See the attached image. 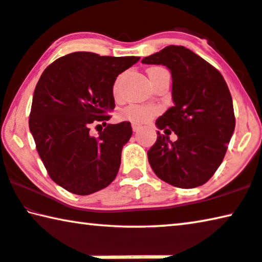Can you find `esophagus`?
Here are the masks:
<instances>
[{"mask_svg":"<svg viewBox=\"0 0 262 262\" xmlns=\"http://www.w3.org/2000/svg\"><path fill=\"white\" fill-rule=\"evenodd\" d=\"M140 127H142V126L138 125V124H136V123H132V130H134L135 132H136V131H138Z\"/></svg>","mask_w":262,"mask_h":262,"instance_id":"34e87169","label":"esophagus"}]
</instances>
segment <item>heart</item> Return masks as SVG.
Instances as JSON below:
<instances>
[{
	"instance_id": "b5f03b06",
	"label": "heart",
	"mask_w": 262,
	"mask_h": 262,
	"mask_svg": "<svg viewBox=\"0 0 262 262\" xmlns=\"http://www.w3.org/2000/svg\"><path fill=\"white\" fill-rule=\"evenodd\" d=\"M158 112L157 107L132 104L123 108L122 117L134 123H146Z\"/></svg>"
}]
</instances>
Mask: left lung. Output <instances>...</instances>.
Listing matches in <instances>:
<instances>
[{"label": "left lung", "mask_w": 262, "mask_h": 262, "mask_svg": "<svg viewBox=\"0 0 262 262\" xmlns=\"http://www.w3.org/2000/svg\"><path fill=\"white\" fill-rule=\"evenodd\" d=\"M142 63L170 69L174 106L160 116L156 125L178 136L172 143L157 131L156 143L147 151L148 163L157 177L172 186H201L223 163L234 132L227 84L214 67L183 46H168Z\"/></svg>", "instance_id": "left-lung-1"}]
</instances>
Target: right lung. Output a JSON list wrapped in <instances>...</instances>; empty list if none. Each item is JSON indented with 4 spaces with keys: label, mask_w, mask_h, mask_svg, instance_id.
<instances>
[{
    "label": "right lung",
    "mask_w": 262,
    "mask_h": 262,
    "mask_svg": "<svg viewBox=\"0 0 262 262\" xmlns=\"http://www.w3.org/2000/svg\"><path fill=\"white\" fill-rule=\"evenodd\" d=\"M138 61L77 51L56 59L39 77L29 128L50 178L64 190L88 195L115 180L132 127L128 122L106 124L115 108L112 86ZM96 122L106 128L92 137Z\"/></svg>",
    "instance_id": "add662e5"
}]
</instances>
